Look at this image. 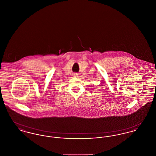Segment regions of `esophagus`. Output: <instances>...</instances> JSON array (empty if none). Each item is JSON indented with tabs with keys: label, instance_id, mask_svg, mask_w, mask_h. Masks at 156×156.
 <instances>
[{
	"label": "esophagus",
	"instance_id": "esophagus-1",
	"mask_svg": "<svg viewBox=\"0 0 156 156\" xmlns=\"http://www.w3.org/2000/svg\"><path fill=\"white\" fill-rule=\"evenodd\" d=\"M73 76H75V77H76V76H78V73H74V74H73Z\"/></svg>",
	"mask_w": 156,
	"mask_h": 156
}]
</instances>
